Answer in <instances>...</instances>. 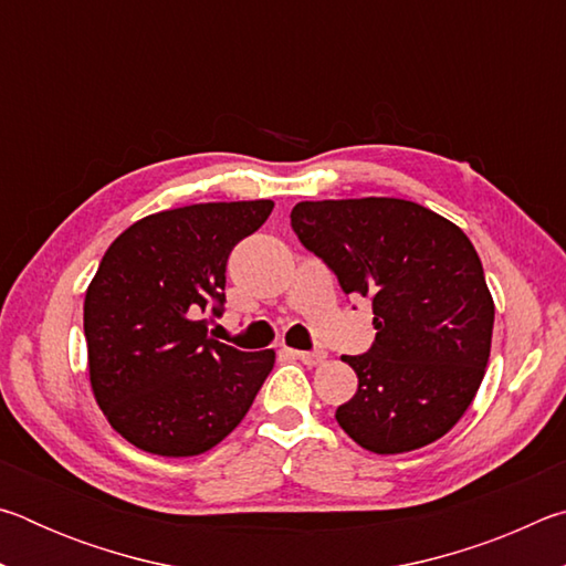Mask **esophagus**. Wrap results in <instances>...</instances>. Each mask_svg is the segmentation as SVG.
<instances>
[{"instance_id": "esophagus-1", "label": "esophagus", "mask_w": 566, "mask_h": 566, "mask_svg": "<svg viewBox=\"0 0 566 566\" xmlns=\"http://www.w3.org/2000/svg\"><path fill=\"white\" fill-rule=\"evenodd\" d=\"M296 359L310 364V367H317V364H322L324 359H327V352L324 349H314V352H292Z\"/></svg>"}]
</instances>
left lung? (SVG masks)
<instances>
[{"mask_svg":"<svg viewBox=\"0 0 566 566\" xmlns=\"http://www.w3.org/2000/svg\"><path fill=\"white\" fill-rule=\"evenodd\" d=\"M292 229L344 294L375 310V344L342 357L359 387L337 409L339 427L375 454L437 442L490 361L494 302L474 244L432 209L391 197L300 202Z\"/></svg>","mask_w":566,"mask_h":566,"instance_id":"left-lung-1","label":"left lung"}]
</instances>
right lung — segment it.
<instances>
[{"instance_id": "obj_1", "label": "right lung", "mask_w": 566, "mask_h": 566, "mask_svg": "<svg viewBox=\"0 0 566 566\" xmlns=\"http://www.w3.org/2000/svg\"><path fill=\"white\" fill-rule=\"evenodd\" d=\"M272 199L149 214L114 239L84 296L90 381L109 424L159 457H195L244 419L274 352L209 337L224 310L227 260L272 214Z\"/></svg>"}]
</instances>
